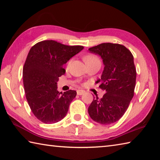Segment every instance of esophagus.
I'll return each mask as SVG.
<instances>
[{
    "label": "esophagus",
    "mask_w": 160,
    "mask_h": 160,
    "mask_svg": "<svg viewBox=\"0 0 160 160\" xmlns=\"http://www.w3.org/2000/svg\"><path fill=\"white\" fill-rule=\"evenodd\" d=\"M84 92H85V91H83V90H78L77 91V94L78 95V96H81V95L84 94Z\"/></svg>",
    "instance_id": "obj_1"
}]
</instances>
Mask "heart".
<instances>
[{"mask_svg":"<svg viewBox=\"0 0 160 160\" xmlns=\"http://www.w3.org/2000/svg\"><path fill=\"white\" fill-rule=\"evenodd\" d=\"M83 60L84 62H85L86 64L90 63V62H97V61H100L99 58L94 54L92 53H87L83 56ZM71 60H69L67 63V67H68L69 66V64L71 63Z\"/></svg>","mask_w":160,"mask_h":160,"instance_id":"b5f03b06","label":"heart"}]
</instances>
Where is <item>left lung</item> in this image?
Listing matches in <instances>:
<instances>
[{
    "label": "left lung",
    "mask_w": 160,
    "mask_h": 160,
    "mask_svg": "<svg viewBox=\"0 0 160 160\" xmlns=\"http://www.w3.org/2000/svg\"><path fill=\"white\" fill-rule=\"evenodd\" d=\"M89 50L102 59L104 68L101 79L96 83H99L106 93L101 99H93L88 112L98 123H114L123 116L134 96L136 69L133 56L120 44L102 43Z\"/></svg>",
    "instance_id": "8db88e82"
}]
</instances>
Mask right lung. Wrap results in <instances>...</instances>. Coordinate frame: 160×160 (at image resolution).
<instances>
[{"label": "right lung", "instance_id": "add662e5", "mask_svg": "<svg viewBox=\"0 0 160 160\" xmlns=\"http://www.w3.org/2000/svg\"><path fill=\"white\" fill-rule=\"evenodd\" d=\"M83 49L55 40H43L30 49L22 70L23 84L32 113L43 123H56L67 115L77 93L59 92L57 82L65 73L63 64Z\"/></svg>", "mask_w": 160, "mask_h": 160}]
</instances>
